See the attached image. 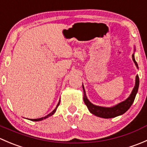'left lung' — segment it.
Returning a JSON list of instances; mask_svg holds the SVG:
<instances>
[{"label": "left lung", "mask_w": 147, "mask_h": 147, "mask_svg": "<svg viewBox=\"0 0 147 147\" xmlns=\"http://www.w3.org/2000/svg\"><path fill=\"white\" fill-rule=\"evenodd\" d=\"M135 51V49H134ZM132 60L134 63H135L136 66L138 68L137 63L136 62L135 59H134V54L132 55ZM139 76L137 75L136 76V82H135V86H134V89H133L132 92H131V94L129 97L124 101L120 102V103L117 104L115 106L112 107H100L94 105L92 104L91 102L89 101L87 99V96H86L85 90H84V86L82 85L83 92H84V97H83V100H84V104L87 105V108H88L89 111L93 114L95 116L99 117L105 118V119H109V118H113L115 117L119 116V115H123L125 113L127 110L130 108L133 102L134 101L135 99L136 94H137L138 92V89H139Z\"/></svg>", "instance_id": "left-lung-1"}]
</instances>
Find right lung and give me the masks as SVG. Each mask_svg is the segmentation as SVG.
Here are the masks:
<instances>
[{"instance_id":"add662e5","label":"right lung","mask_w":147,"mask_h":147,"mask_svg":"<svg viewBox=\"0 0 147 147\" xmlns=\"http://www.w3.org/2000/svg\"><path fill=\"white\" fill-rule=\"evenodd\" d=\"M60 101L58 102V104H57V107H55V109H54V110L53 111V112H51V113H50L49 114V115H47V116H45V117H41V118H39V119H30V120H31V121H41V120H43V119H46V118H47V117H50V116H52V115H53V114L55 113V112H56V109H57V107L59 106V105H60Z\"/></svg>"}]
</instances>
